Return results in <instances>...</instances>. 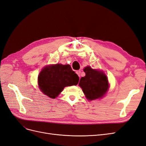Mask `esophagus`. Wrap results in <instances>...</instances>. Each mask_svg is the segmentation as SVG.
Listing matches in <instances>:
<instances>
[{"instance_id": "obj_1", "label": "esophagus", "mask_w": 146, "mask_h": 146, "mask_svg": "<svg viewBox=\"0 0 146 146\" xmlns=\"http://www.w3.org/2000/svg\"><path fill=\"white\" fill-rule=\"evenodd\" d=\"M80 72H81L80 70H77V71H76V73H77V74L78 75L79 77H80Z\"/></svg>"}]
</instances>
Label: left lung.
I'll list each match as a JSON object with an SVG mask.
<instances>
[{"label": "left lung", "mask_w": 146, "mask_h": 146, "mask_svg": "<svg viewBox=\"0 0 146 146\" xmlns=\"http://www.w3.org/2000/svg\"><path fill=\"white\" fill-rule=\"evenodd\" d=\"M86 76L80 78L79 86L86 98L92 100L102 98L108 88V81L105 74L87 66L84 69Z\"/></svg>", "instance_id": "8db88e82"}]
</instances>
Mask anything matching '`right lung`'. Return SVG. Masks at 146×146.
<instances>
[{
	"label": "right lung",
	"mask_w": 146,
	"mask_h": 146,
	"mask_svg": "<svg viewBox=\"0 0 146 146\" xmlns=\"http://www.w3.org/2000/svg\"><path fill=\"white\" fill-rule=\"evenodd\" d=\"M38 80L43 93L55 99L65 86L77 85L79 77L70 65L56 64L42 69Z\"/></svg>",
	"instance_id": "obj_1"
}]
</instances>
